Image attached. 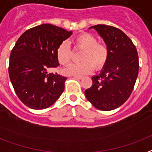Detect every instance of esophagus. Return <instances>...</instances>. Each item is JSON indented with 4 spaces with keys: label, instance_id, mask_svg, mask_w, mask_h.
<instances>
[{
    "label": "esophagus",
    "instance_id": "esophagus-1",
    "mask_svg": "<svg viewBox=\"0 0 152 152\" xmlns=\"http://www.w3.org/2000/svg\"><path fill=\"white\" fill-rule=\"evenodd\" d=\"M73 77H74V78H76V79H82V78H83V76H73Z\"/></svg>",
    "mask_w": 152,
    "mask_h": 152
}]
</instances>
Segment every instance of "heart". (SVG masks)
Segmentation results:
<instances>
[{
  "mask_svg": "<svg viewBox=\"0 0 152 152\" xmlns=\"http://www.w3.org/2000/svg\"><path fill=\"white\" fill-rule=\"evenodd\" d=\"M75 47L82 49L81 62L71 64L64 69V73L68 76H81L91 72L93 67L102 68L107 62L109 50L107 47L98 43L95 36L88 33L80 34L74 39ZM56 58L62 65L67 64L71 59V50L67 41L62 42L56 49Z\"/></svg>",
  "mask_w": 152,
  "mask_h": 152,
  "instance_id": "obj_1",
  "label": "heart"
}]
</instances>
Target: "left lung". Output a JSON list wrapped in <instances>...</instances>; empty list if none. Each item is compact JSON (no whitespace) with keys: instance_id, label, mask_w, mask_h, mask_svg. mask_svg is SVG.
I'll use <instances>...</instances> for the list:
<instances>
[{"instance_id":"8db88e82","label":"left lung","mask_w":152,"mask_h":152,"mask_svg":"<svg viewBox=\"0 0 152 152\" xmlns=\"http://www.w3.org/2000/svg\"><path fill=\"white\" fill-rule=\"evenodd\" d=\"M89 29L103 39L109 57L101 73L92 77L93 85L85 90V96L96 109L112 110L124 104L133 91L139 74V56L135 46L121 30L102 24Z\"/></svg>"}]
</instances>
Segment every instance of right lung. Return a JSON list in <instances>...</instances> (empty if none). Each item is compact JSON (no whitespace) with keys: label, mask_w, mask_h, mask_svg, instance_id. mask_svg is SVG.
Listing matches in <instances>:
<instances>
[{"label":"right lung","mask_w":152,"mask_h":152,"mask_svg":"<svg viewBox=\"0 0 152 152\" xmlns=\"http://www.w3.org/2000/svg\"><path fill=\"white\" fill-rule=\"evenodd\" d=\"M72 31L50 24L29 29L20 36L10 57L9 75L17 96L33 110L50 107L64 90L66 77L48 73L59 65L56 49Z\"/></svg>","instance_id":"right-lung-1"}]
</instances>
